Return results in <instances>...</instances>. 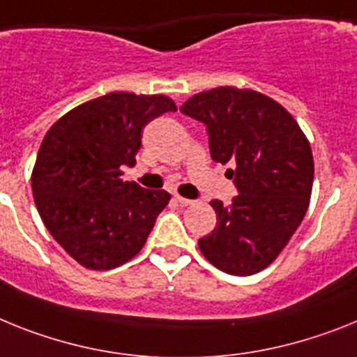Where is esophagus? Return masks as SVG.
Returning <instances> with one entry per match:
<instances>
[{"instance_id": "1", "label": "esophagus", "mask_w": 357, "mask_h": 357, "mask_svg": "<svg viewBox=\"0 0 357 357\" xmlns=\"http://www.w3.org/2000/svg\"><path fill=\"white\" fill-rule=\"evenodd\" d=\"M174 199H176V202H178L181 206H188V205H192V203H194L192 199H187V197H181V196H178V194L174 196Z\"/></svg>"}]
</instances>
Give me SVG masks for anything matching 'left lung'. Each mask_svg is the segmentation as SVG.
<instances>
[{"label":"left lung","instance_id":"1","mask_svg":"<svg viewBox=\"0 0 357 357\" xmlns=\"http://www.w3.org/2000/svg\"><path fill=\"white\" fill-rule=\"evenodd\" d=\"M202 121L211 158L227 165L238 188L230 205L212 199L215 229L197 241L220 271L250 275L285 248L303 221L314 160L296 119L268 96L234 86L199 92L179 107Z\"/></svg>","mask_w":357,"mask_h":357}]
</instances>
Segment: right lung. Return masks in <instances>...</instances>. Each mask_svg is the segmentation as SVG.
Here are the masks:
<instances>
[{
    "label": "right lung",
    "mask_w": 357,
    "mask_h": 357,
    "mask_svg": "<svg viewBox=\"0 0 357 357\" xmlns=\"http://www.w3.org/2000/svg\"><path fill=\"white\" fill-rule=\"evenodd\" d=\"M176 112L167 96L110 92L79 105L50 127L32 170L45 227L79 265L109 271L132 259L170 199L123 181L146 123Z\"/></svg>",
    "instance_id": "right-lung-1"
}]
</instances>
